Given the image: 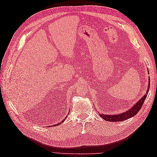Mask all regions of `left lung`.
<instances>
[{"mask_svg":"<svg viewBox=\"0 0 157 157\" xmlns=\"http://www.w3.org/2000/svg\"><path fill=\"white\" fill-rule=\"evenodd\" d=\"M150 81V78L149 79ZM149 81L148 84V88L146 92V94L144 96L140 99V100L137 101L135 105L133 106L128 111H126L124 113H122L121 114H117V115H103V114H101L99 115L104 120L109 121V122H118V121H123L128 119V118H132V117L135 116L136 114L139 112V111L141 109L142 105L145 100V99L147 96V94L149 92V89L150 88V82Z\"/></svg>","mask_w":157,"mask_h":157,"instance_id":"obj_1","label":"left lung"}]
</instances>
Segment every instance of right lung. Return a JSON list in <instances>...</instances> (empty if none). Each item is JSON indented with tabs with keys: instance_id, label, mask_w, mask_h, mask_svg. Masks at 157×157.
I'll return each mask as SVG.
<instances>
[{
	"instance_id": "right-lung-1",
	"label": "right lung",
	"mask_w": 157,
	"mask_h": 157,
	"mask_svg": "<svg viewBox=\"0 0 157 157\" xmlns=\"http://www.w3.org/2000/svg\"><path fill=\"white\" fill-rule=\"evenodd\" d=\"M65 121V119H64V120H63V121H61V122H60V123H59V124H54V125H53V126H58V125H59V124H61V123H63V121Z\"/></svg>"
}]
</instances>
